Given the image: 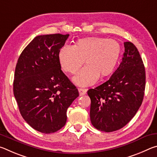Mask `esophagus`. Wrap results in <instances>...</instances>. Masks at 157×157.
Listing matches in <instances>:
<instances>
[{
  "mask_svg": "<svg viewBox=\"0 0 157 157\" xmlns=\"http://www.w3.org/2000/svg\"><path fill=\"white\" fill-rule=\"evenodd\" d=\"M78 91L79 93V95H84L86 94L87 89H78Z\"/></svg>",
  "mask_w": 157,
  "mask_h": 157,
  "instance_id": "esophagus-1",
  "label": "esophagus"
}]
</instances>
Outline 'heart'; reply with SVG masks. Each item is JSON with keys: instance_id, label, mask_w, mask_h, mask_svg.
<instances>
[{"instance_id": "1", "label": "heart", "mask_w": 157, "mask_h": 157, "mask_svg": "<svg viewBox=\"0 0 157 157\" xmlns=\"http://www.w3.org/2000/svg\"><path fill=\"white\" fill-rule=\"evenodd\" d=\"M121 54V46L116 40L102 37L79 39L75 46L64 45L58 53L60 66L66 72L74 74L75 83L82 86L95 84L99 77H106L115 69Z\"/></svg>"}]
</instances>
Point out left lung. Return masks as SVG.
<instances>
[{
  "instance_id": "obj_1",
  "label": "left lung",
  "mask_w": 157,
  "mask_h": 157,
  "mask_svg": "<svg viewBox=\"0 0 157 157\" xmlns=\"http://www.w3.org/2000/svg\"><path fill=\"white\" fill-rule=\"evenodd\" d=\"M123 60L109 80L87 91L91 98L93 125L105 132L116 131L129 123L142 104L145 71L136 47L124 43Z\"/></svg>"
}]
</instances>
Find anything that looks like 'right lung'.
Here are the masks:
<instances>
[{"instance_id":"add662e5","label":"right lung","mask_w":157,"mask_h":157,"mask_svg":"<svg viewBox=\"0 0 157 157\" xmlns=\"http://www.w3.org/2000/svg\"><path fill=\"white\" fill-rule=\"evenodd\" d=\"M69 34L37 36L16 66L13 91L23 119L36 131L50 134L66 123V111L79 92L61 70L58 53Z\"/></svg>"}]
</instances>
